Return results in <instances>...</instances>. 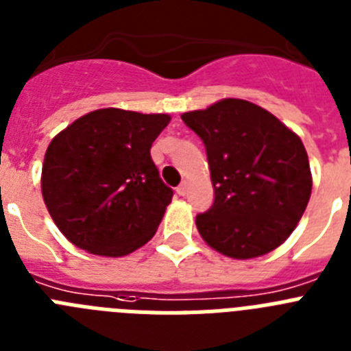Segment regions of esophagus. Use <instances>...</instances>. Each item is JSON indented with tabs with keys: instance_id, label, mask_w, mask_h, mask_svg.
<instances>
[{
	"instance_id": "1",
	"label": "esophagus",
	"mask_w": 351,
	"mask_h": 351,
	"mask_svg": "<svg viewBox=\"0 0 351 351\" xmlns=\"http://www.w3.org/2000/svg\"><path fill=\"white\" fill-rule=\"evenodd\" d=\"M176 191H178V195H181V197H184V195L188 193V181H182L181 184L178 186V190H176Z\"/></svg>"
}]
</instances>
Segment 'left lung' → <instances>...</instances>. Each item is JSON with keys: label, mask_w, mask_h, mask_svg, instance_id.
I'll use <instances>...</instances> for the list:
<instances>
[{"label": "left lung", "mask_w": 351, "mask_h": 351, "mask_svg": "<svg viewBox=\"0 0 351 351\" xmlns=\"http://www.w3.org/2000/svg\"><path fill=\"white\" fill-rule=\"evenodd\" d=\"M202 138L214 204L198 214V234L221 255H267L295 230L311 197L306 147L269 110L225 98L181 116Z\"/></svg>", "instance_id": "obj_1"}]
</instances>
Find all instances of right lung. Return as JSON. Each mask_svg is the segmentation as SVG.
Listing matches in <instances>:
<instances>
[{"instance_id":"add662e5","label":"right lung","mask_w":351,"mask_h":351,"mask_svg":"<svg viewBox=\"0 0 351 351\" xmlns=\"http://www.w3.org/2000/svg\"><path fill=\"white\" fill-rule=\"evenodd\" d=\"M169 123V114L98 108L52 138L42 195L71 244L117 258L151 241L173 195L149 153Z\"/></svg>"}]
</instances>
